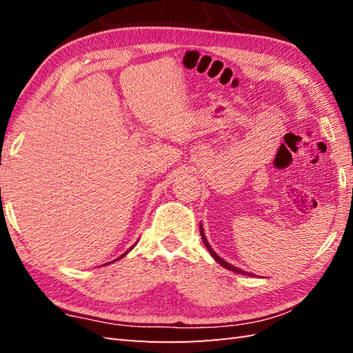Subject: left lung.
Returning <instances> with one entry per match:
<instances>
[{"label":"left lung","instance_id":"left-lung-1","mask_svg":"<svg viewBox=\"0 0 353 353\" xmlns=\"http://www.w3.org/2000/svg\"><path fill=\"white\" fill-rule=\"evenodd\" d=\"M200 235H201V239H203V243H205V245H206V249H208V252L211 253V256L219 262L220 265H223L224 268H228V270H232V272H235V273H238V274H245V276H252V273H249V272H244V270H241V268H238V267H235V265H232V264H229V262H226L224 261L223 258H220L219 254H216L215 252H214V249L211 247V244L208 243V239H206V236H205V230H203V226H201L200 224Z\"/></svg>","mask_w":353,"mask_h":353}]
</instances>
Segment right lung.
Here are the masks:
<instances>
[{
	"mask_svg": "<svg viewBox=\"0 0 353 353\" xmlns=\"http://www.w3.org/2000/svg\"><path fill=\"white\" fill-rule=\"evenodd\" d=\"M132 249H133V247H132ZM132 249H129V250H127V252H125V253H124V254H127V253H129V252H130V250H132ZM124 254H121V256H119V258H118V259H121V258H124ZM115 261H117V259H115Z\"/></svg>",
	"mask_w": 353,
	"mask_h": 353,
	"instance_id": "add662e5",
	"label": "right lung"
}]
</instances>
